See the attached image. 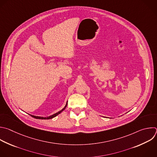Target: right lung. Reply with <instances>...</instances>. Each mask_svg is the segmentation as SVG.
I'll return each mask as SVG.
<instances>
[{
  "label": "right lung",
  "instance_id": "add662e5",
  "mask_svg": "<svg viewBox=\"0 0 157 157\" xmlns=\"http://www.w3.org/2000/svg\"><path fill=\"white\" fill-rule=\"evenodd\" d=\"M67 104H68V101H67V103H66V105H65V107H64L62 110H61L60 111L58 112L57 113H54V114L52 115H50V116H49V117H37V116H34V115H31L32 117H33V118H36V119H40V120H49V119H51V118H53L56 117V116H57L58 115H59L60 113H62V112H63V111L65 109V108L67 107Z\"/></svg>",
  "mask_w": 157,
  "mask_h": 157
}]
</instances>
